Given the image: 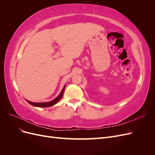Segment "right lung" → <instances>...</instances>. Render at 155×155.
I'll list each match as a JSON object with an SVG mask.
<instances>
[{
	"label": "right lung",
	"mask_w": 155,
	"mask_h": 155,
	"mask_svg": "<svg viewBox=\"0 0 155 155\" xmlns=\"http://www.w3.org/2000/svg\"><path fill=\"white\" fill-rule=\"evenodd\" d=\"M64 88L65 86L64 87V88H63V90L61 91V92L60 93V94L55 98V99L53 100L52 101H49V102H44V103H34V102H31L30 101H27L28 103H29L30 104H31L33 106H35V107H51L54 105H55V104H57V103L60 100L61 98L63 96V92L64 91Z\"/></svg>",
	"instance_id": "1"
}]
</instances>
